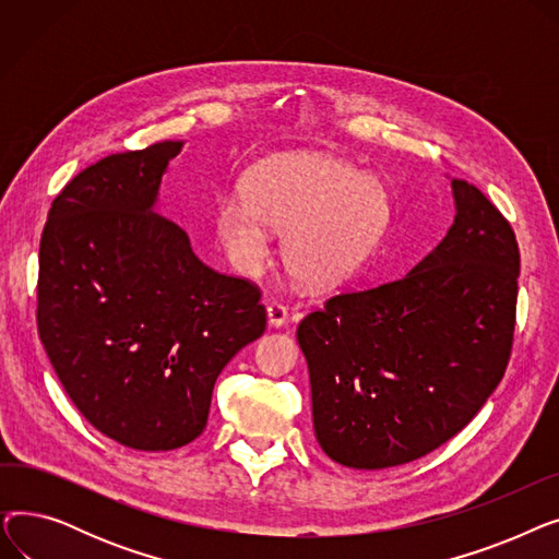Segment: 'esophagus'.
<instances>
[{
  "label": "esophagus",
  "instance_id": "1",
  "mask_svg": "<svg viewBox=\"0 0 559 559\" xmlns=\"http://www.w3.org/2000/svg\"><path fill=\"white\" fill-rule=\"evenodd\" d=\"M267 319H270V326H285L287 319H289V310L287 306H283L281 301H270L267 304Z\"/></svg>",
  "mask_w": 559,
  "mask_h": 559
}]
</instances>
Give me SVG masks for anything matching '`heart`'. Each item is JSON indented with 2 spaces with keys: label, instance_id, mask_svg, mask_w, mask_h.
Here are the masks:
<instances>
[{
  "label": "heart",
  "instance_id": "b5f03b06",
  "mask_svg": "<svg viewBox=\"0 0 559 559\" xmlns=\"http://www.w3.org/2000/svg\"><path fill=\"white\" fill-rule=\"evenodd\" d=\"M390 219L385 188L373 176L326 156L278 158L255 169L247 194L222 199L215 226L242 272L270 255V233H286L285 264L301 283L326 289L354 276Z\"/></svg>",
  "mask_w": 559,
  "mask_h": 559
}]
</instances>
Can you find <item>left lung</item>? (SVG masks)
<instances>
[{
    "label": "left lung",
    "mask_w": 559,
    "mask_h": 559,
    "mask_svg": "<svg viewBox=\"0 0 559 559\" xmlns=\"http://www.w3.org/2000/svg\"><path fill=\"white\" fill-rule=\"evenodd\" d=\"M455 222L413 272L342 289L308 312L312 424L354 468L424 457L472 421L508 369L521 255L503 213L453 179Z\"/></svg>",
    "instance_id": "8db88e82"
}]
</instances>
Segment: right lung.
<instances>
[{
    "mask_svg": "<svg viewBox=\"0 0 559 559\" xmlns=\"http://www.w3.org/2000/svg\"><path fill=\"white\" fill-rule=\"evenodd\" d=\"M181 142L110 154L51 201L40 238L38 335L79 413L138 451L197 439L215 380L267 326L260 287L203 264L152 213Z\"/></svg>",
    "mask_w": 559,
    "mask_h": 559,
    "instance_id": "1",
    "label": "right lung"
}]
</instances>
